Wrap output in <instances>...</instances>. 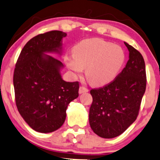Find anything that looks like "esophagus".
<instances>
[{
	"label": "esophagus",
	"mask_w": 160,
	"mask_h": 160,
	"mask_svg": "<svg viewBox=\"0 0 160 160\" xmlns=\"http://www.w3.org/2000/svg\"><path fill=\"white\" fill-rule=\"evenodd\" d=\"M88 91H89V89H88L87 88H86L85 86H80V89H79V93H80V94H82V93L84 92H87Z\"/></svg>",
	"instance_id": "esophagus-1"
}]
</instances>
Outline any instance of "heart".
Here are the masks:
<instances>
[{
  "mask_svg": "<svg viewBox=\"0 0 160 160\" xmlns=\"http://www.w3.org/2000/svg\"><path fill=\"white\" fill-rule=\"evenodd\" d=\"M66 65L75 74L86 68L88 81L94 86L108 84L117 76L125 61V53L120 46L92 38L80 41L73 48V56L65 58Z\"/></svg>",
  "mask_w": 160,
  "mask_h": 160,
  "instance_id": "obj_1",
  "label": "heart"
}]
</instances>
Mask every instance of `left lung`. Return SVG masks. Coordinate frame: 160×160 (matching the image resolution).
<instances>
[{"label":"left lung","instance_id":"1","mask_svg":"<svg viewBox=\"0 0 160 160\" xmlns=\"http://www.w3.org/2000/svg\"><path fill=\"white\" fill-rule=\"evenodd\" d=\"M124 43L129 52L126 67L113 81L90 90L89 124L104 138L119 136L135 122L146 89L144 58L133 47Z\"/></svg>","mask_w":160,"mask_h":160}]
</instances>
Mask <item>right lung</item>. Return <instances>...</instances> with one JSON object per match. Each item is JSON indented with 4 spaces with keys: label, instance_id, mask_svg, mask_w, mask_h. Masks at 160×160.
<instances>
[{
    "label": "right lung",
    "instance_id": "right-lung-1",
    "mask_svg": "<svg viewBox=\"0 0 160 160\" xmlns=\"http://www.w3.org/2000/svg\"><path fill=\"white\" fill-rule=\"evenodd\" d=\"M67 34L51 31L32 38L22 49L13 74L16 104L20 115L38 132L63 125L70 102L79 96V82L62 80L61 62L45 52H58Z\"/></svg>",
    "mask_w": 160,
    "mask_h": 160
}]
</instances>
